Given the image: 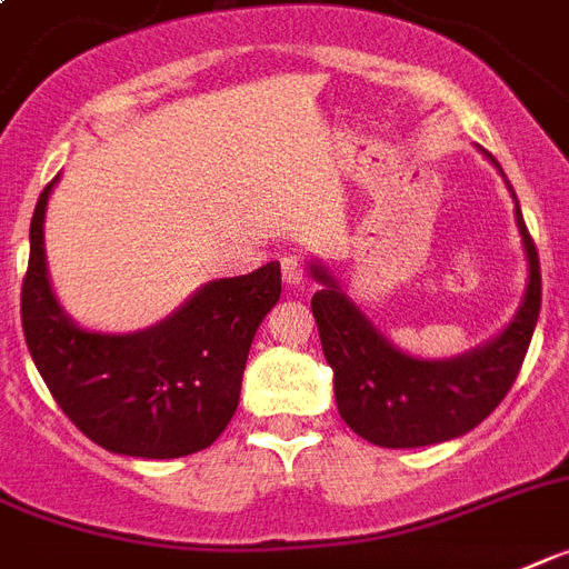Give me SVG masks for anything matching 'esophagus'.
<instances>
[{"label":"esophagus","mask_w":569,"mask_h":569,"mask_svg":"<svg viewBox=\"0 0 569 569\" xmlns=\"http://www.w3.org/2000/svg\"><path fill=\"white\" fill-rule=\"evenodd\" d=\"M281 279H284V284H288V288H302L305 270H302V264H299V258H293V256L281 258Z\"/></svg>","instance_id":"34e87169"}]
</instances>
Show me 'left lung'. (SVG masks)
Listing matches in <instances>:
<instances>
[{
	"mask_svg": "<svg viewBox=\"0 0 569 569\" xmlns=\"http://www.w3.org/2000/svg\"><path fill=\"white\" fill-rule=\"evenodd\" d=\"M486 157L503 173L491 153ZM511 200L527 252V290L500 335L457 358H419L392 346L346 296L337 276L326 264L308 261L311 276L322 284V290L313 293L311 308L322 355L335 369L337 410L366 442L380 448H425L448 442L488 419L511 389L541 311L538 250L527 232L515 191Z\"/></svg>",
	"mask_w": 569,
	"mask_h": 569,
	"instance_id": "obj_1",
	"label": "left lung"
}]
</instances>
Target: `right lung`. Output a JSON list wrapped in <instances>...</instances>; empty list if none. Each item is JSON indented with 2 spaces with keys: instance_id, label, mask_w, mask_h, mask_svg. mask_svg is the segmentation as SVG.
Wrapping results in <instances>:
<instances>
[{
  "instance_id": "right-lung-1",
  "label": "right lung",
  "mask_w": 569,
  "mask_h": 569,
  "mask_svg": "<svg viewBox=\"0 0 569 569\" xmlns=\"http://www.w3.org/2000/svg\"><path fill=\"white\" fill-rule=\"evenodd\" d=\"M58 180L37 200L22 281V331L37 372L72 425L110 453L177 459L209 448L238 410L252 337L279 302V261L206 281L142 331L83 328L60 305L46 264L42 223Z\"/></svg>"
}]
</instances>
